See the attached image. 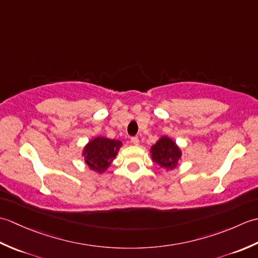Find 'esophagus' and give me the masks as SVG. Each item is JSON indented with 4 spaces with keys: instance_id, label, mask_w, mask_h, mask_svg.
<instances>
[{
    "instance_id": "34e87169",
    "label": "esophagus",
    "mask_w": 258,
    "mask_h": 258,
    "mask_svg": "<svg viewBox=\"0 0 258 258\" xmlns=\"http://www.w3.org/2000/svg\"><path fill=\"white\" fill-rule=\"evenodd\" d=\"M131 143H132L133 145H139V143H140L139 138H136V136H134V138L131 139Z\"/></svg>"
}]
</instances>
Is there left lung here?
Returning <instances> with one entry per match:
<instances>
[{
  "mask_svg": "<svg viewBox=\"0 0 258 258\" xmlns=\"http://www.w3.org/2000/svg\"><path fill=\"white\" fill-rule=\"evenodd\" d=\"M151 153L153 161L166 169L176 167L177 162L182 156V153H180L177 145L166 136L158 140L156 144L152 146Z\"/></svg>",
  "mask_w": 258,
  "mask_h": 258,
  "instance_id": "obj_1",
  "label": "left lung"
}]
</instances>
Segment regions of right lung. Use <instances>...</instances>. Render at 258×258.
I'll return each mask as SVG.
<instances>
[{
    "instance_id": "1",
    "label": "right lung",
    "mask_w": 258,
    "mask_h": 258,
    "mask_svg": "<svg viewBox=\"0 0 258 258\" xmlns=\"http://www.w3.org/2000/svg\"><path fill=\"white\" fill-rule=\"evenodd\" d=\"M122 143L105 138H96L85 146L83 155L85 162L93 171L102 173L116 156Z\"/></svg>"
}]
</instances>
